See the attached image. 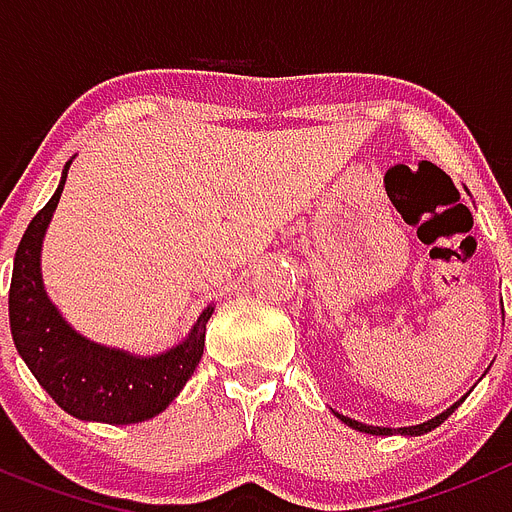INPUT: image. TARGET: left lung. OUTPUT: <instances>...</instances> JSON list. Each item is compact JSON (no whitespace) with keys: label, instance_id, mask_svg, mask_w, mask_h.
Here are the masks:
<instances>
[{"label":"left lung","instance_id":"8db88e82","mask_svg":"<svg viewBox=\"0 0 512 512\" xmlns=\"http://www.w3.org/2000/svg\"><path fill=\"white\" fill-rule=\"evenodd\" d=\"M461 402H464V399H459V402L451 404V407H448L446 412H441V415L433 417V420L422 422V425H412V428H397V433H402V435H422V433H430V430L438 428V425H441V422L446 420V417L451 415V412L456 410V407H459ZM335 415H337V412H335ZM337 417H340V420L345 422V425H350V428H353V430H361V433H371V435H391V433H394V430H391V428H376V425H366V422L350 420V417H345V415H337Z\"/></svg>","mask_w":512,"mask_h":512}]
</instances>
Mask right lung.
Instances as JSON below:
<instances>
[{"label":"right lung","mask_w":512,"mask_h":512,"mask_svg":"<svg viewBox=\"0 0 512 512\" xmlns=\"http://www.w3.org/2000/svg\"><path fill=\"white\" fill-rule=\"evenodd\" d=\"M69 164L71 159L53 198L35 213L17 244L10 283L12 340L38 384L69 415L110 425L144 422L170 407L201 363L213 306L203 309L185 340L149 358L105 348L71 330L46 296L41 275L43 237L59 206Z\"/></svg>","instance_id":"right-lung-1"}]
</instances>
